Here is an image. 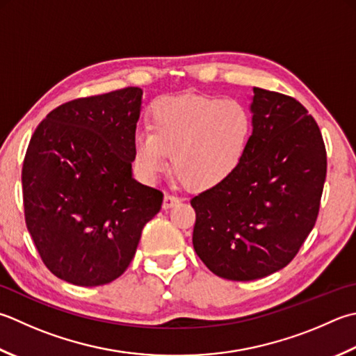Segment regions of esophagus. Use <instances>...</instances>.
<instances>
[{
  "instance_id": "esophagus-1",
  "label": "esophagus",
  "mask_w": 356,
  "mask_h": 356,
  "mask_svg": "<svg viewBox=\"0 0 356 356\" xmlns=\"http://www.w3.org/2000/svg\"><path fill=\"white\" fill-rule=\"evenodd\" d=\"M179 204H180V197L172 196V194H165V199H163V208H165V210H170V208L176 207Z\"/></svg>"
}]
</instances>
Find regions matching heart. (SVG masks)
Returning <instances> with one entry per match:
<instances>
[{
	"instance_id": "b5f03b06",
	"label": "heart",
	"mask_w": 356,
	"mask_h": 356,
	"mask_svg": "<svg viewBox=\"0 0 356 356\" xmlns=\"http://www.w3.org/2000/svg\"><path fill=\"white\" fill-rule=\"evenodd\" d=\"M138 132L134 156L140 170L156 177L168 168L190 190L220 185L238 170L252 140L250 111L236 100L186 94L160 100Z\"/></svg>"
}]
</instances>
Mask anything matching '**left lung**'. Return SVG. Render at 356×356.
Instances as JSON below:
<instances>
[{"label":"left lung","instance_id":"1","mask_svg":"<svg viewBox=\"0 0 356 356\" xmlns=\"http://www.w3.org/2000/svg\"><path fill=\"white\" fill-rule=\"evenodd\" d=\"M247 154L220 185L191 199L193 245L229 281L268 276L293 261L316 224L327 152L309 111L290 95L253 89Z\"/></svg>","mask_w":356,"mask_h":356}]
</instances>
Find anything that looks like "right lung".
<instances>
[{"label": "right lung", "instance_id": "obj_1", "mask_svg": "<svg viewBox=\"0 0 356 356\" xmlns=\"http://www.w3.org/2000/svg\"><path fill=\"white\" fill-rule=\"evenodd\" d=\"M143 90L123 88L60 104L27 146L21 182L27 229L41 261L83 287L129 267L163 193L131 174Z\"/></svg>", "mask_w": 356, "mask_h": 356}]
</instances>
